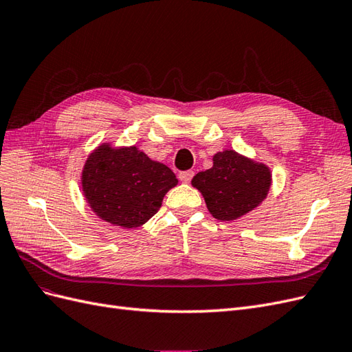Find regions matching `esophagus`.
Here are the masks:
<instances>
[{
  "label": "esophagus",
  "instance_id": "1",
  "mask_svg": "<svg viewBox=\"0 0 352 352\" xmlns=\"http://www.w3.org/2000/svg\"><path fill=\"white\" fill-rule=\"evenodd\" d=\"M192 177H194L192 170H186V172H180L179 173V179L182 180V182H185V184L190 182V180H192Z\"/></svg>",
  "mask_w": 352,
  "mask_h": 352
}]
</instances>
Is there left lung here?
Listing matches in <instances>:
<instances>
[{
  "label": "left lung",
  "instance_id": "obj_1",
  "mask_svg": "<svg viewBox=\"0 0 352 352\" xmlns=\"http://www.w3.org/2000/svg\"><path fill=\"white\" fill-rule=\"evenodd\" d=\"M270 184L269 167L232 150L217 153L212 167L192 179L212 217L223 221L236 220L257 207L267 195Z\"/></svg>",
  "mask_w": 352,
  "mask_h": 352
}]
</instances>
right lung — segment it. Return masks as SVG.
Masks as SVG:
<instances>
[{
	"mask_svg": "<svg viewBox=\"0 0 352 352\" xmlns=\"http://www.w3.org/2000/svg\"><path fill=\"white\" fill-rule=\"evenodd\" d=\"M177 185L167 166L153 162L136 146L100 145L85 163L82 189L100 219L122 228H138L162 207Z\"/></svg>",
	"mask_w": 352,
	"mask_h": 352,
	"instance_id": "obj_1",
	"label": "right lung"
}]
</instances>
